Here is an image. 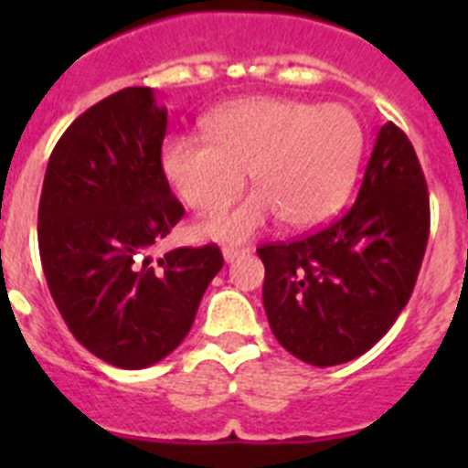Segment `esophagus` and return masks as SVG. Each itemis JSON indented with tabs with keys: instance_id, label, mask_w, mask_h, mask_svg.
Segmentation results:
<instances>
[{
	"instance_id": "34e87169",
	"label": "esophagus",
	"mask_w": 468,
	"mask_h": 468,
	"mask_svg": "<svg viewBox=\"0 0 468 468\" xmlns=\"http://www.w3.org/2000/svg\"><path fill=\"white\" fill-rule=\"evenodd\" d=\"M248 250L246 248H234V246H225L222 248V255H225V262H234V260L243 258Z\"/></svg>"
}]
</instances>
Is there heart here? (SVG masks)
Listing matches in <instances>:
<instances>
[{
    "label": "heart",
    "instance_id": "b5f03b06",
    "mask_svg": "<svg viewBox=\"0 0 468 468\" xmlns=\"http://www.w3.org/2000/svg\"><path fill=\"white\" fill-rule=\"evenodd\" d=\"M206 138L177 135L161 166L180 198L198 213H218L246 185V201L204 225V234L243 241L270 222L312 229L330 220L351 192L363 156V126L345 105L292 98H243L215 110Z\"/></svg>",
    "mask_w": 468,
    "mask_h": 468
}]
</instances>
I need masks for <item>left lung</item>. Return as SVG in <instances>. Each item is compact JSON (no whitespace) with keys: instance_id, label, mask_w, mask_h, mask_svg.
Listing matches in <instances>:
<instances>
[{"instance_id":"obj_1","label":"left lung","mask_w":468,"mask_h":468,"mask_svg":"<svg viewBox=\"0 0 468 468\" xmlns=\"http://www.w3.org/2000/svg\"><path fill=\"white\" fill-rule=\"evenodd\" d=\"M427 241V180L408 135L388 122L356 204L316 234L258 248L271 333L309 366L354 361L408 304Z\"/></svg>"}]
</instances>
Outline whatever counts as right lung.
Masks as SVG:
<instances>
[{
	"label": "right lung",
	"instance_id": "add662e5",
	"mask_svg": "<svg viewBox=\"0 0 468 468\" xmlns=\"http://www.w3.org/2000/svg\"><path fill=\"white\" fill-rule=\"evenodd\" d=\"M168 112L131 86L74 119L53 147L39 198V255L69 333L110 366L140 370L187 337L222 270L220 248H150L185 215L161 166Z\"/></svg>",
	"mask_w": 468,
	"mask_h": 468
}]
</instances>
